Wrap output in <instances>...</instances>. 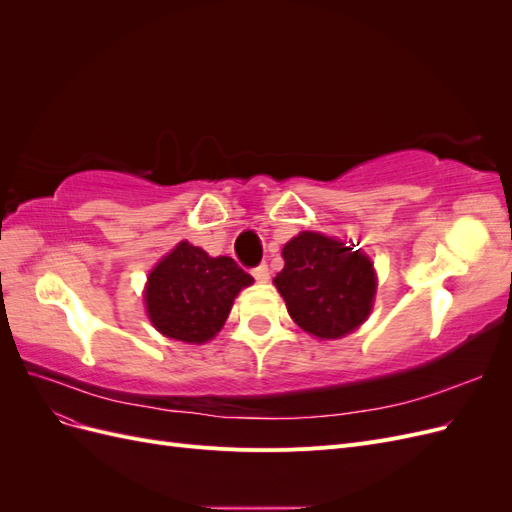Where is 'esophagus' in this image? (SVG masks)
Masks as SVG:
<instances>
[{
    "label": "esophagus",
    "instance_id": "34e87169",
    "mask_svg": "<svg viewBox=\"0 0 512 512\" xmlns=\"http://www.w3.org/2000/svg\"><path fill=\"white\" fill-rule=\"evenodd\" d=\"M252 275H254L256 282H267L269 280V267L265 265V262H262V265L252 269Z\"/></svg>",
    "mask_w": 512,
    "mask_h": 512
}]
</instances>
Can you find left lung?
Masks as SVG:
<instances>
[{
  "label": "left lung",
  "mask_w": 512,
  "mask_h": 512,
  "mask_svg": "<svg viewBox=\"0 0 512 512\" xmlns=\"http://www.w3.org/2000/svg\"><path fill=\"white\" fill-rule=\"evenodd\" d=\"M284 269L273 284L290 318L320 339L354 331L371 312L376 273L371 260L342 239L301 232L284 245Z\"/></svg>",
  "instance_id": "8db88e82"
}]
</instances>
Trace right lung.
I'll return each instance as SVG.
<instances>
[{
    "label": "right lung",
    "mask_w": 512,
    "mask_h": 512,
    "mask_svg": "<svg viewBox=\"0 0 512 512\" xmlns=\"http://www.w3.org/2000/svg\"><path fill=\"white\" fill-rule=\"evenodd\" d=\"M252 282V275L232 258H211L200 247L181 241L149 273V320L170 339L205 344L224 327L239 290Z\"/></svg>",
    "instance_id": "add662e5"
}]
</instances>
